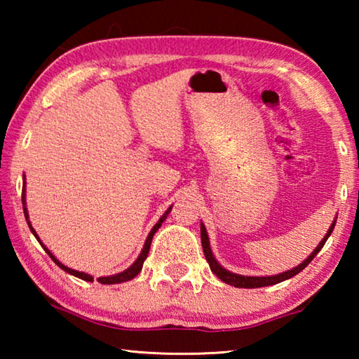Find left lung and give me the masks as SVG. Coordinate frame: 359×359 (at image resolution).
I'll use <instances>...</instances> for the list:
<instances>
[{
  "label": "left lung",
  "mask_w": 359,
  "mask_h": 359,
  "mask_svg": "<svg viewBox=\"0 0 359 359\" xmlns=\"http://www.w3.org/2000/svg\"><path fill=\"white\" fill-rule=\"evenodd\" d=\"M336 220L337 217L334 218L330 229L326 231L325 238L321 239L320 244L317 245V248L309 255V257L302 261L301 264L294 266L293 269L290 271H285L282 272V274H276V276H266V277H255V276H241V274H236V272H231L228 269H224V267L218 263V261L215 259L214 253H212V248H210V242H209V234H208V229H205L204 223L201 222V244H203V250H204V257L205 259H208V263L210 266V271L214 272V274L220 278V280H223L224 283L228 285H233V287L236 288H261V287H269V285H276V283H280L283 280H288V278L294 277L299 274V272L302 269H306V267L309 266V263L317 257V253L323 248L325 242L327 241V238H330L334 226H336Z\"/></svg>",
  "instance_id": "1"
}]
</instances>
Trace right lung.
<instances>
[{
    "instance_id": "add662e5",
    "label": "right lung",
    "mask_w": 359,
    "mask_h": 359,
    "mask_svg": "<svg viewBox=\"0 0 359 359\" xmlns=\"http://www.w3.org/2000/svg\"><path fill=\"white\" fill-rule=\"evenodd\" d=\"M23 180H25V177H23ZM27 184H23V188H22V204H23V214H25V218H27V223H28V226H29V231H32V233L34 234V238L38 239V242L39 244L42 245V248H44V250L47 252V255L48 257H50L52 259H53V263H55L58 267H62V269L65 271V272H68V274H71V276H74V277H79V278H82V280H85V282H93V276H90V274H85V272H79V271H74V269H71V267H68V266H65L63 263H60V261L53 257V253L48 250V248L42 244L41 242V239H39V236L36 234V231H34V228L32 226V222H29V215H28V209H27V187H25ZM171 209H172V205L171 208H169L165 214H163L161 217H160V220H158L156 223H155V226L151 228V231L149 233V236H147V239H145V244H144V247H142V252L139 253V257H137V259L135 261V263H133L128 269H125L123 272H118V274H114V276H107V277H100L98 278V282L100 283H102V285H114V283H121V282H128V280H131V278H135L139 272H141V269H142V264H144V261H145V258H147V255H149V250H150V244H151V239H154V234L156 233L158 229H160V226H161V223L166 220L168 218V215H169V212H171Z\"/></svg>"
}]
</instances>
